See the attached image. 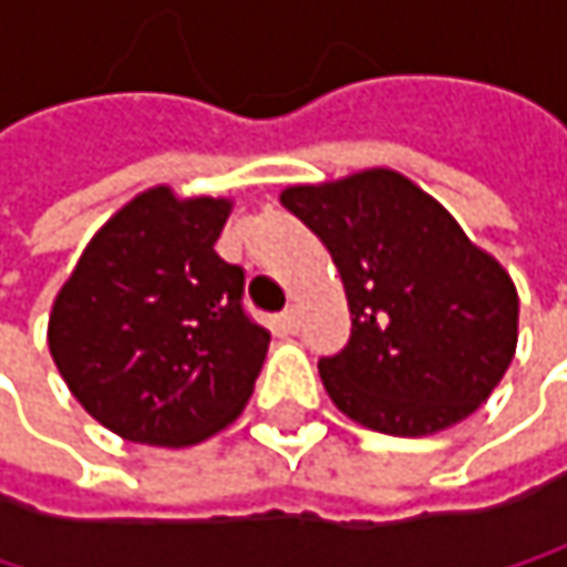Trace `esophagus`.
<instances>
[{"label":"esophagus","mask_w":567,"mask_h":567,"mask_svg":"<svg viewBox=\"0 0 567 567\" xmlns=\"http://www.w3.org/2000/svg\"><path fill=\"white\" fill-rule=\"evenodd\" d=\"M279 324H282V331L295 334V331H298V311H295V308L282 311V315H279Z\"/></svg>","instance_id":"34e87169"}]
</instances>
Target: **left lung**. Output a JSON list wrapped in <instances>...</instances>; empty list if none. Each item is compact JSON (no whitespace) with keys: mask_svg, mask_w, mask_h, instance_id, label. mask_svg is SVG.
<instances>
[{"mask_svg":"<svg viewBox=\"0 0 567 567\" xmlns=\"http://www.w3.org/2000/svg\"><path fill=\"white\" fill-rule=\"evenodd\" d=\"M331 252L351 341L318 364L331 403L391 436H430L476 413L518 344V291L496 256L391 167L279 193Z\"/></svg>","mask_w":567,"mask_h":567,"instance_id":"1","label":"left lung"}]
</instances>
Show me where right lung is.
<instances>
[{
    "mask_svg": "<svg viewBox=\"0 0 567 567\" xmlns=\"http://www.w3.org/2000/svg\"><path fill=\"white\" fill-rule=\"evenodd\" d=\"M233 206V196H179L157 183L91 236L58 288L52 361L121 440L193 446L252 396L269 331L243 311V269L213 249Z\"/></svg>",
    "mask_w": 567,
    "mask_h": 567,
    "instance_id": "right-lung-1",
    "label": "right lung"
}]
</instances>
